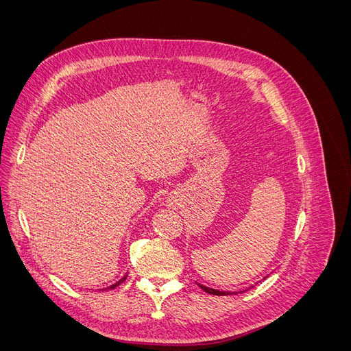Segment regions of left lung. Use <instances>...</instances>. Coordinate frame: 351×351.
Instances as JSON below:
<instances>
[{
	"mask_svg": "<svg viewBox=\"0 0 351 351\" xmlns=\"http://www.w3.org/2000/svg\"><path fill=\"white\" fill-rule=\"evenodd\" d=\"M265 278H268V277H265ZM263 278V280H265ZM202 290H204L205 293H209V294H212V295H231V294H237V293H241V291H219V290H215V289H209V287H206V285H202V284H197ZM253 287V285H252Z\"/></svg>",
	"mask_w": 351,
	"mask_h": 351,
	"instance_id": "left-lung-1",
	"label": "left lung"
}]
</instances>
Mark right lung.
Segmentation results:
<instances>
[{
	"label": "right lung",
	"instance_id": "obj_1",
	"mask_svg": "<svg viewBox=\"0 0 351 351\" xmlns=\"http://www.w3.org/2000/svg\"><path fill=\"white\" fill-rule=\"evenodd\" d=\"M125 277H127V274H125V275H124V277H123V278H121V280H119V281H117V282H115V284H112V285H110V287H107V289H102V290H112V289H115V287H117V285H120V284H121V282H123V281H124V280H125Z\"/></svg>",
	"mask_w": 351,
	"mask_h": 351
}]
</instances>
